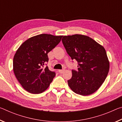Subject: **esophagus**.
I'll use <instances>...</instances> for the list:
<instances>
[{
	"instance_id": "obj_1",
	"label": "esophagus",
	"mask_w": 122,
	"mask_h": 122,
	"mask_svg": "<svg viewBox=\"0 0 122 122\" xmlns=\"http://www.w3.org/2000/svg\"><path fill=\"white\" fill-rule=\"evenodd\" d=\"M64 71V69H59V70H58V71H59V73H63Z\"/></svg>"
}]
</instances>
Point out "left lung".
Wrapping results in <instances>:
<instances>
[{
  "label": "left lung",
  "mask_w": 122,
  "mask_h": 122,
  "mask_svg": "<svg viewBox=\"0 0 122 122\" xmlns=\"http://www.w3.org/2000/svg\"><path fill=\"white\" fill-rule=\"evenodd\" d=\"M62 41L71 59L78 62V70H72V77L68 80L69 87L81 96L93 94L102 86L109 71L105 48L83 35L64 36Z\"/></svg>",
  "instance_id": "obj_1"
}]
</instances>
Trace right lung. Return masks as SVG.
Here are the masks:
<instances>
[{
    "label": "right lung",
    "mask_w": 122,
    "mask_h": 122,
    "mask_svg": "<svg viewBox=\"0 0 122 122\" xmlns=\"http://www.w3.org/2000/svg\"><path fill=\"white\" fill-rule=\"evenodd\" d=\"M63 36L40 34L30 37L21 44L15 54L13 69L19 82L26 91L41 93L49 86L55 73L48 66V53L61 41Z\"/></svg>",
    "instance_id": "1"
}]
</instances>
